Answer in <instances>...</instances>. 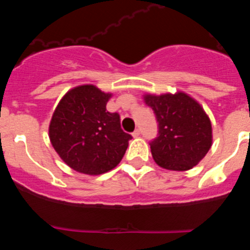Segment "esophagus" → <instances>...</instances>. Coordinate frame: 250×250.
<instances>
[{
	"mask_svg": "<svg viewBox=\"0 0 250 250\" xmlns=\"http://www.w3.org/2000/svg\"><path fill=\"white\" fill-rule=\"evenodd\" d=\"M132 136H134V138H138V136H140V129H136L135 131L132 132Z\"/></svg>",
	"mask_w": 250,
	"mask_h": 250,
	"instance_id": "esophagus-1",
	"label": "esophagus"
}]
</instances>
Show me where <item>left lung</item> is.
Segmentation results:
<instances>
[{"label":"left lung","mask_w":250,"mask_h":250,"mask_svg":"<svg viewBox=\"0 0 250 250\" xmlns=\"http://www.w3.org/2000/svg\"><path fill=\"white\" fill-rule=\"evenodd\" d=\"M144 100L158 121V136L150 141L156 164L176 171L195 167L211 146V124L202 106L184 92L145 95Z\"/></svg>","instance_id":"left-lung-1"}]
</instances>
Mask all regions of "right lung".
<instances>
[{
    "label": "right lung",
    "mask_w": 250,
    "mask_h": 250,
    "mask_svg": "<svg viewBox=\"0 0 250 250\" xmlns=\"http://www.w3.org/2000/svg\"><path fill=\"white\" fill-rule=\"evenodd\" d=\"M111 94L94 85L77 86L61 99L50 123L51 144L79 173L100 175L114 169L132 136L121 129L120 115L109 112Z\"/></svg>",
    "instance_id": "obj_1"
}]
</instances>
